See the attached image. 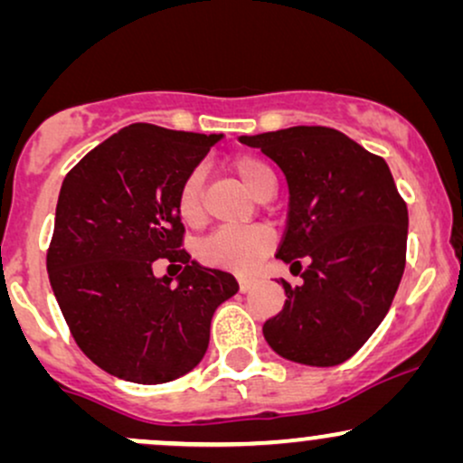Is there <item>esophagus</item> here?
Here are the masks:
<instances>
[{
	"label": "esophagus",
	"instance_id": "esophagus-1",
	"mask_svg": "<svg viewBox=\"0 0 463 463\" xmlns=\"http://www.w3.org/2000/svg\"><path fill=\"white\" fill-rule=\"evenodd\" d=\"M254 285H257V279H254V276H239V287H241V291L252 289Z\"/></svg>",
	"mask_w": 463,
	"mask_h": 463
}]
</instances>
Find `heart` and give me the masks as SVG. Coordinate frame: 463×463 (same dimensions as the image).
Segmentation results:
<instances>
[{
  "mask_svg": "<svg viewBox=\"0 0 463 463\" xmlns=\"http://www.w3.org/2000/svg\"><path fill=\"white\" fill-rule=\"evenodd\" d=\"M232 172L237 174L250 194L257 198L276 187L274 169L257 154H239L232 158ZM178 217L189 226H198L204 220V200H202V172L194 169L180 183L176 194ZM274 232L268 226H222L198 246V257L206 265L248 274L272 252Z\"/></svg>",
  "mask_w": 463,
  "mask_h": 463,
  "instance_id": "heart-1",
  "label": "heart"
}]
</instances>
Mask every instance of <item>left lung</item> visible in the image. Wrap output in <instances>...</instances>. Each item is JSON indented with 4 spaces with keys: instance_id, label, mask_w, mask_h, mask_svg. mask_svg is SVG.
<instances>
[{
    "instance_id": "1",
    "label": "left lung",
    "mask_w": 463,
    "mask_h": 463,
    "mask_svg": "<svg viewBox=\"0 0 463 463\" xmlns=\"http://www.w3.org/2000/svg\"><path fill=\"white\" fill-rule=\"evenodd\" d=\"M283 169L289 217L276 257L300 285L263 324L268 344L296 364H344L390 311L407 259V204L381 156L326 126L241 137ZM306 265L302 266L301 261Z\"/></svg>"
}]
</instances>
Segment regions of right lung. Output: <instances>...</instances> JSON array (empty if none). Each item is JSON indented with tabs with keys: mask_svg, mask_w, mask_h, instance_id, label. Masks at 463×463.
<instances>
[{
	"mask_svg": "<svg viewBox=\"0 0 463 463\" xmlns=\"http://www.w3.org/2000/svg\"><path fill=\"white\" fill-rule=\"evenodd\" d=\"M222 135L132 124L93 147L62 180L47 272L73 339L95 365L141 385L194 370L211 317L237 294L235 276L183 248V178ZM158 258L183 269L156 279Z\"/></svg>",
	"mask_w": 463,
	"mask_h": 463,
	"instance_id": "1",
	"label": "right lung"
}]
</instances>
